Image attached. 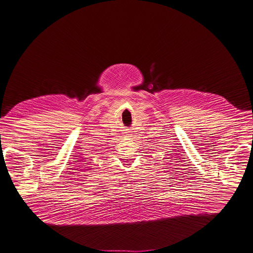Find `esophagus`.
Here are the masks:
<instances>
[{
    "label": "esophagus",
    "instance_id": "1",
    "mask_svg": "<svg viewBox=\"0 0 253 253\" xmlns=\"http://www.w3.org/2000/svg\"><path fill=\"white\" fill-rule=\"evenodd\" d=\"M126 135H130V134H129V132H127V134H126Z\"/></svg>",
    "mask_w": 253,
    "mask_h": 253
}]
</instances>
